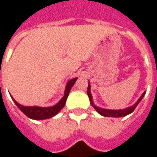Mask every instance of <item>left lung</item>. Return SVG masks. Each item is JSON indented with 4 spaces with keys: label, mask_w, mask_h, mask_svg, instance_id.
<instances>
[{
    "label": "left lung",
    "mask_w": 157,
    "mask_h": 157,
    "mask_svg": "<svg viewBox=\"0 0 157 157\" xmlns=\"http://www.w3.org/2000/svg\"><path fill=\"white\" fill-rule=\"evenodd\" d=\"M90 88H91V86H90V84H88V86H87V95H88V97H89L90 99V103H91V105L92 106L94 107V109L97 110L98 112L99 113L100 115L102 116H104V117H126V116H128V114H130V113H132L135 108L137 107V105H139V103L141 101V99L143 98L144 96V94L146 92H144L142 95H141V97L140 98V99L137 101L135 105H133L131 107H128L127 109H118V110H113V109H102V108H99V107H97L96 105H94V103H93V99H92V95H91V93H90Z\"/></svg>",
    "instance_id": "1"
}]
</instances>
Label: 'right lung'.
<instances>
[{
	"label": "right lung",
	"instance_id": "obj_1",
	"mask_svg": "<svg viewBox=\"0 0 157 157\" xmlns=\"http://www.w3.org/2000/svg\"><path fill=\"white\" fill-rule=\"evenodd\" d=\"M77 78H74L69 81L67 83V86L65 88V92H64V96L63 98L60 100L57 105L52 107H37V106H23V105H19L16 100L13 101L15 105L18 107V109L21 110L22 112L25 114V116H27L31 119L34 120H44V119H48L51 117H54L59 112L60 109H63V107L65 105V102L67 99L69 93L71 91V87L75 84L76 82Z\"/></svg>",
	"mask_w": 157,
	"mask_h": 157
}]
</instances>
